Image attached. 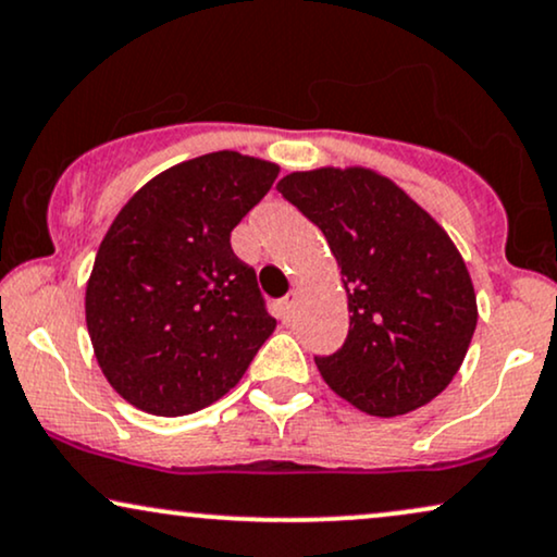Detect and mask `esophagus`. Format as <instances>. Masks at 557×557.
I'll return each mask as SVG.
<instances>
[{
	"label": "esophagus",
	"instance_id": "esophagus-1",
	"mask_svg": "<svg viewBox=\"0 0 557 557\" xmlns=\"http://www.w3.org/2000/svg\"><path fill=\"white\" fill-rule=\"evenodd\" d=\"M295 306H298V293H290L285 300H280V315H283V321L293 319Z\"/></svg>",
	"mask_w": 557,
	"mask_h": 557
}]
</instances>
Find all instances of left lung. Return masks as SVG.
<instances>
[{
	"mask_svg": "<svg viewBox=\"0 0 557 557\" xmlns=\"http://www.w3.org/2000/svg\"><path fill=\"white\" fill-rule=\"evenodd\" d=\"M277 189L342 267L349 334L315 357L329 388L370 417H400L447 388L478 323L473 280L447 231L364 166L293 172Z\"/></svg>",
	"mask_w": 557,
	"mask_h": 557,
	"instance_id": "left-lung-1",
	"label": "left lung"
}]
</instances>
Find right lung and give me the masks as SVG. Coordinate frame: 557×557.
<instances>
[{
	"instance_id": "add662e5",
	"label": "right lung",
	"mask_w": 557,
	"mask_h": 557,
	"mask_svg": "<svg viewBox=\"0 0 557 557\" xmlns=\"http://www.w3.org/2000/svg\"><path fill=\"white\" fill-rule=\"evenodd\" d=\"M277 174L238 151L182 161L104 234L84 298L89 339L108 383L140 411L185 417L215 404L277 326L257 272L231 249Z\"/></svg>"
}]
</instances>
